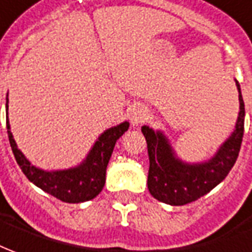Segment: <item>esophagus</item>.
Segmentation results:
<instances>
[{
    "label": "esophagus",
    "mask_w": 252,
    "mask_h": 252,
    "mask_svg": "<svg viewBox=\"0 0 252 252\" xmlns=\"http://www.w3.org/2000/svg\"><path fill=\"white\" fill-rule=\"evenodd\" d=\"M145 119V114H144L143 109L140 108H134L131 112H130V122L131 125H140L141 122H144Z\"/></svg>",
    "instance_id": "obj_1"
}]
</instances>
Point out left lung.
Segmentation results:
<instances>
[{
  "instance_id": "8db88e82",
  "label": "left lung",
  "mask_w": 252,
  "mask_h": 252,
  "mask_svg": "<svg viewBox=\"0 0 252 252\" xmlns=\"http://www.w3.org/2000/svg\"><path fill=\"white\" fill-rule=\"evenodd\" d=\"M239 89L240 112L236 130L223 143L213 159L200 164H188L174 156V152L160 131L143 126L149 156L148 189L155 199L171 206H184L207 195L213 188L225 180L235 166L240 152L244 133V101L240 85Z\"/></svg>"
}]
</instances>
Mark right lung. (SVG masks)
Returning <instances> with one entry per match:
<instances>
[{"label": "right lung", "instance_id": "right-lung-1", "mask_svg": "<svg viewBox=\"0 0 252 252\" xmlns=\"http://www.w3.org/2000/svg\"><path fill=\"white\" fill-rule=\"evenodd\" d=\"M6 109H8V97H6ZM6 129H8L12 152L24 176L32 184H35L38 188L55 196L62 202L82 203L96 197L104 188L105 171H107L109 158L112 155L116 140L123 136V133L129 129V123L123 122L119 126L104 131L89 152L86 160L81 166L63 171H43L31 166L30 162L20 152V149H17L8 122H6Z\"/></svg>", "mask_w": 252, "mask_h": 252}]
</instances>
